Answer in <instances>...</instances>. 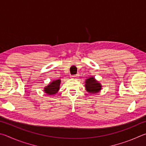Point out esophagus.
Masks as SVG:
<instances>
[{
	"label": "esophagus",
	"mask_w": 146,
	"mask_h": 146,
	"mask_svg": "<svg viewBox=\"0 0 146 146\" xmlns=\"http://www.w3.org/2000/svg\"><path fill=\"white\" fill-rule=\"evenodd\" d=\"M71 78L73 79H76V78H78V76H71Z\"/></svg>",
	"instance_id": "1"
}]
</instances>
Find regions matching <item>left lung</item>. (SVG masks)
<instances>
[{
  "label": "left lung",
  "mask_w": 146,
  "mask_h": 146,
  "mask_svg": "<svg viewBox=\"0 0 146 146\" xmlns=\"http://www.w3.org/2000/svg\"><path fill=\"white\" fill-rule=\"evenodd\" d=\"M85 83V87L88 92L95 94L101 90V85L94 78L87 79Z\"/></svg>",
  "instance_id": "obj_1"
}]
</instances>
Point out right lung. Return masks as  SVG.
<instances>
[{
  "label": "right lung",
  "mask_w": 146,
  "mask_h": 146,
  "mask_svg": "<svg viewBox=\"0 0 146 146\" xmlns=\"http://www.w3.org/2000/svg\"><path fill=\"white\" fill-rule=\"evenodd\" d=\"M60 80L53 81L52 83L45 88V92L48 94V95H53V94H56L59 90V88H60Z\"/></svg>",
  "instance_id": "obj_1"
}]
</instances>
